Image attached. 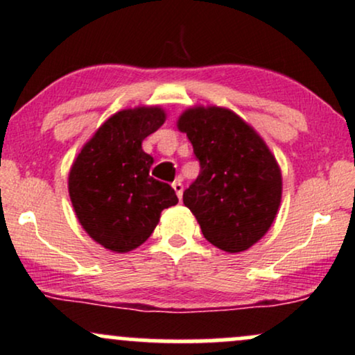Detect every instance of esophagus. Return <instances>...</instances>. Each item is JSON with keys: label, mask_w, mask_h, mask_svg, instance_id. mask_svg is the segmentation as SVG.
<instances>
[{"label": "esophagus", "mask_w": 355, "mask_h": 355, "mask_svg": "<svg viewBox=\"0 0 355 355\" xmlns=\"http://www.w3.org/2000/svg\"><path fill=\"white\" fill-rule=\"evenodd\" d=\"M173 189L176 191L178 198L181 199V198H182V192H184V184H182V179H181V178H178L176 181L173 182Z\"/></svg>", "instance_id": "1"}]
</instances>
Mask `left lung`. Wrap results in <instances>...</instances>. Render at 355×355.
<instances>
[{"label": "left lung", "mask_w": 355, "mask_h": 355, "mask_svg": "<svg viewBox=\"0 0 355 355\" xmlns=\"http://www.w3.org/2000/svg\"><path fill=\"white\" fill-rule=\"evenodd\" d=\"M200 173L182 200L198 218L205 240L239 253L273 224L282 202V171L250 125L222 107H194L179 116Z\"/></svg>", "instance_id": "obj_1"}]
</instances>
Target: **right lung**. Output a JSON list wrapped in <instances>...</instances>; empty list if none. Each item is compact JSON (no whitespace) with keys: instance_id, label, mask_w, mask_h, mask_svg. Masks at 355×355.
Segmentation results:
<instances>
[{"instance_id":"obj_1","label":"right lung","mask_w":355,"mask_h":355,"mask_svg":"<svg viewBox=\"0 0 355 355\" xmlns=\"http://www.w3.org/2000/svg\"><path fill=\"white\" fill-rule=\"evenodd\" d=\"M159 107L121 110L82 148L69 173V196L84 230L116 253L137 248L153 234L164 209L178 204L166 182L150 176L153 157L141 143L164 123Z\"/></svg>"}]
</instances>
